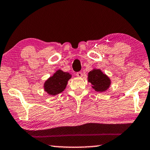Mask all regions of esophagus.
I'll list each match as a JSON object with an SVG mask.
<instances>
[{
  "instance_id": "obj_1",
  "label": "esophagus",
  "mask_w": 150,
  "mask_h": 150,
  "mask_svg": "<svg viewBox=\"0 0 150 150\" xmlns=\"http://www.w3.org/2000/svg\"><path fill=\"white\" fill-rule=\"evenodd\" d=\"M76 76L78 77H83V73L82 72H81V71H79V72H77L76 73Z\"/></svg>"
}]
</instances>
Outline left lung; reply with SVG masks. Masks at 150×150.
<instances>
[{
  "mask_svg": "<svg viewBox=\"0 0 150 150\" xmlns=\"http://www.w3.org/2000/svg\"><path fill=\"white\" fill-rule=\"evenodd\" d=\"M88 81L92 84V87L96 91L102 92L109 87L110 80L102 73L100 69H94L88 74Z\"/></svg>",
  "mask_w": 150,
  "mask_h": 150,
  "instance_id": "8db88e82",
  "label": "left lung"
}]
</instances>
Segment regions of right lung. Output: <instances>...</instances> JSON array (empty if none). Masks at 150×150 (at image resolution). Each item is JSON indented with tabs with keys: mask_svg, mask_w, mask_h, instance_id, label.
<instances>
[{
	"mask_svg": "<svg viewBox=\"0 0 150 150\" xmlns=\"http://www.w3.org/2000/svg\"><path fill=\"white\" fill-rule=\"evenodd\" d=\"M71 77L68 72L62 70L57 71L52 77L49 78L44 83V89L50 95L55 96L62 92L65 89L67 81Z\"/></svg>",
	"mask_w": 150,
	"mask_h": 150,
	"instance_id": "1",
	"label": "right lung"
}]
</instances>
